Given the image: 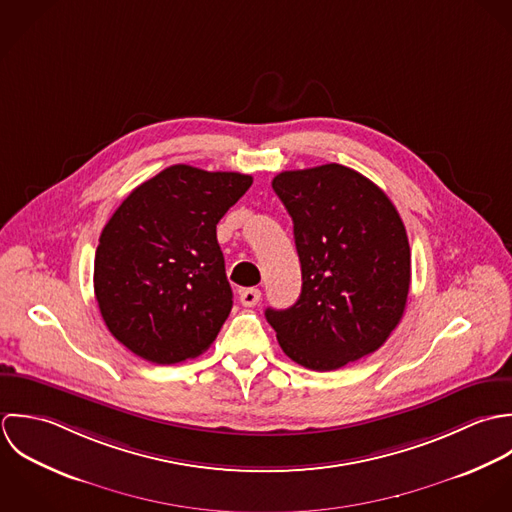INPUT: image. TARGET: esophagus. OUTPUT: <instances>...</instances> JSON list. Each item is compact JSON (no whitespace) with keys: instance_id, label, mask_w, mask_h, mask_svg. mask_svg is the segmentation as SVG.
Masks as SVG:
<instances>
[{"instance_id":"obj_1","label":"esophagus","mask_w":512,"mask_h":512,"mask_svg":"<svg viewBox=\"0 0 512 512\" xmlns=\"http://www.w3.org/2000/svg\"><path fill=\"white\" fill-rule=\"evenodd\" d=\"M239 299H241V305H243V307H255V305L261 301V291L255 289V287L243 289Z\"/></svg>"}]
</instances>
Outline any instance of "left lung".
<instances>
[{
  "mask_svg": "<svg viewBox=\"0 0 512 512\" xmlns=\"http://www.w3.org/2000/svg\"><path fill=\"white\" fill-rule=\"evenodd\" d=\"M273 190L293 217L303 289L291 308H267L283 352L330 372L376 352L408 303V233L390 198L340 164L281 172Z\"/></svg>",
  "mask_w": 512,
  "mask_h": 512,
  "instance_id": "1",
  "label": "left lung"
}]
</instances>
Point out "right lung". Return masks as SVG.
Segmentation results:
<instances>
[{"label": "right lung", "mask_w": 512, "mask_h": 512, "mask_svg": "<svg viewBox=\"0 0 512 512\" xmlns=\"http://www.w3.org/2000/svg\"><path fill=\"white\" fill-rule=\"evenodd\" d=\"M251 184L247 174L176 164L112 213L95 255V297L130 352L166 366L211 346L233 307L215 227Z\"/></svg>", "instance_id": "add662e5"}]
</instances>
